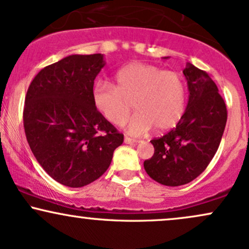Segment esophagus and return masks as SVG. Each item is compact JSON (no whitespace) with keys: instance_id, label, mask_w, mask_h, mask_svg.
<instances>
[{"instance_id":"34e87169","label":"esophagus","mask_w":249,"mask_h":249,"mask_svg":"<svg viewBox=\"0 0 249 249\" xmlns=\"http://www.w3.org/2000/svg\"><path fill=\"white\" fill-rule=\"evenodd\" d=\"M124 142L125 144H136V142H138V141H136V139L133 138H130V137H125Z\"/></svg>"}]
</instances>
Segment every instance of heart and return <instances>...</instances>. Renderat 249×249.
Segmentation results:
<instances>
[{
	"instance_id": "b5f03b06",
	"label": "heart",
	"mask_w": 249,
	"mask_h": 249,
	"mask_svg": "<svg viewBox=\"0 0 249 249\" xmlns=\"http://www.w3.org/2000/svg\"><path fill=\"white\" fill-rule=\"evenodd\" d=\"M92 104L111 124L121 126L136 110L127 125L133 136L146 133L153 126L158 131L173 128L186 107V87L181 76L147 63L133 62L115 75V87L97 83L91 93Z\"/></svg>"
}]
</instances>
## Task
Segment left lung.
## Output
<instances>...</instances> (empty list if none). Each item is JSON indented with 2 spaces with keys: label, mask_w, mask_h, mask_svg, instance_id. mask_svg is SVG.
I'll list each match as a JSON object with an SVG mask.
<instances>
[{
  "label": "left lung",
  "mask_w": 249,
  "mask_h": 249,
  "mask_svg": "<svg viewBox=\"0 0 249 249\" xmlns=\"http://www.w3.org/2000/svg\"><path fill=\"white\" fill-rule=\"evenodd\" d=\"M182 72L190 92L184 116L173 130L151 141L154 154L144 161L148 176L166 186L188 184L206 170L227 122L225 101L208 73L191 63Z\"/></svg>",
  "instance_id": "8db88e82"
}]
</instances>
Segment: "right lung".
<instances>
[{
	"mask_svg": "<svg viewBox=\"0 0 249 249\" xmlns=\"http://www.w3.org/2000/svg\"><path fill=\"white\" fill-rule=\"evenodd\" d=\"M102 53L71 55L42 69L25 96L23 125L34 156L53 179L83 187L104 174L124 136L92 104Z\"/></svg>",
	"mask_w": 249,
	"mask_h": 249,
	"instance_id": "obj_1",
	"label": "right lung"
}]
</instances>
